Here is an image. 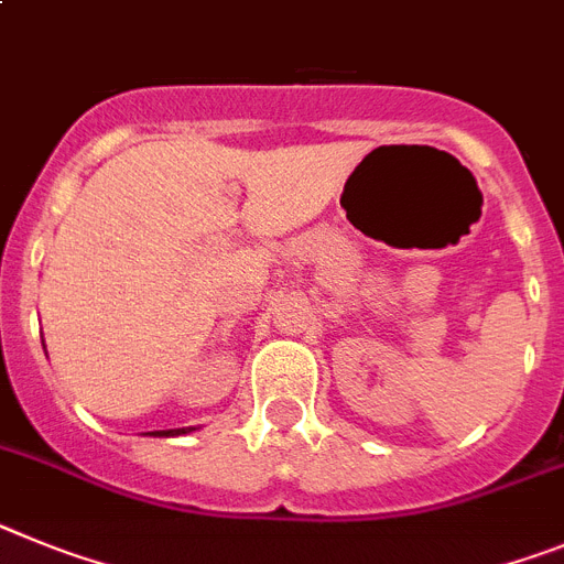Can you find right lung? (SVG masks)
<instances>
[{
  "label": "right lung",
  "mask_w": 564,
  "mask_h": 564,
  "mask_svg": "<svg viewBox=\"0 0 564 564\" xmlns=\"http://www.w3.org/2000/svg\"><path fill=\"white\" fill-rule=\"evenodd\" d=\"M159 437H175V434H187V429H170V431H155Z\"/></svg>",
  "instance_id": "right-lung-1"
}]
</instances>
